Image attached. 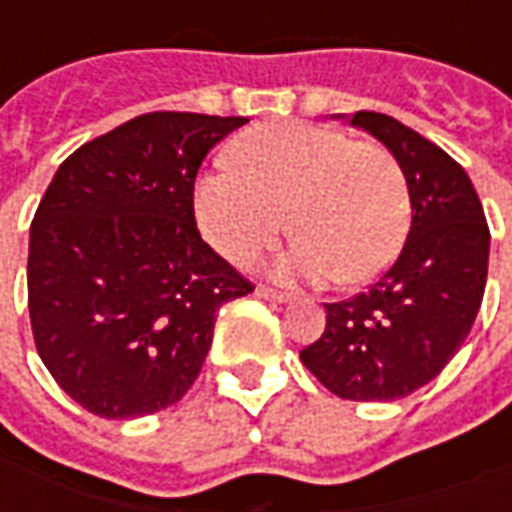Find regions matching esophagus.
<instances>
[{
  "mask_svg": "<svg viewBox=\"0 0 512 512\" xmlns=\"http://www.w3.org/2000/svg\"><path fill=\"white\" fill-rule=\"evenodd\" d=\"M255 296H257V299L277 301V304H282V301H290V293H282V290L268 288V285H257V288H255Z\"/></svg>",
  "mask_w": 512,
  "mask_h": 512,
  "instance_id": "34e87169",
  "label": "esophagus"
}]
</instances>
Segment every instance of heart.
I'll return each mask as SVG.
<instances>
[{
  "label": "heart",
  "mask_w": 512,
  "mask_h": 512,
  "mask_svg": "<svg viewBox=\"0 0 512 512\" xmlns=\"http://www.w3.org/2000/svg\"><path fill=\"white\" fill-rule=\"evenodd\" d=\"M235 167L194 183V219L205 241L249 263L290 230L299 235L279 274L365 285L406 241L408 186L397 158L332 126L290 120L238 136Z\"/></svg>",
  "instance_id": "1"
}]
</instances>
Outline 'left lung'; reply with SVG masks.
Segmentation results:
<instances>
[{"instance_id": "left-lung-1", "label": "left lung", "mask_w": 512, "mask_h": 512, "mask_svg": "<svg viewBox=\"0 0 512 512\" xmlns=\"http://www.w3.org/2000/svg\"><path fill=\"white\" fill-rule=\"evenodd\" d=\"M348 120L397 158L411 227L395 263L365 293L326 304V329L301 362L337 397L389 403L439 376L472 332L491 233L472 180L439 145L381 112Z\"/></svg>"}]
</instances>
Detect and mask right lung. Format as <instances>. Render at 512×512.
Returning <instances> with one entry per match:
<instances>
[{
    "label": "right lung",
    "instance_id": "right-lung-1",
    "mask_svg": "<svg viewBox=\"0 0 512 512\" xmlns=\"http://www.w3.org/2000/svg\"><path fill=\"white\" fill-rule=\"evenodd\" d=\"M244 117L150 112L65 158L29 227L35 345L90 414L134 419L200 376L222 304L252 282L202 241L194 178Z\"/></svg>",
    "mask_w": 512,
    "mask_h": 512
}]
</instances>
